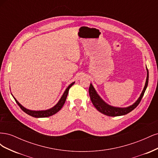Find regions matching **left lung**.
Masks as SVG:
<instances>
[{"label": "left lung", "instance_id": "obj_1", "mask_svg": "<svg viewBox=\"0 0 158 158\" xmlns=\"http://www.w3.org/2000/svg\"><path fill=\"white\" fill-rule=\"evenodd\" d=\"M147 72L148 73H147V78H146L145 86L144 88V89L142 90V92L140 95V98H138V99L135 103L128 107H125V108L115 107L107 104L106 102L103 101L101 98L99 96L97 92H95V90L93 87L92 84H90L89 88V94L91 101H92L94 107L98 109V111H99L100 113H102L104 114H106V115H107L109 117L121 116L130 113L131 111H132L133 109H135L138 106V104L140 103L143 95L144 94V92L148 86V78H149V74H148V69H147Z\"/></svg>", "mask_w": 158, "mask_h": 158}]
</instances>
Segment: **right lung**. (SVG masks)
I'll return each instance as SVG.
<instances>
[{
	"instance_id": "1",
	"label": "right lung",
	"mask_w": 158,
	"mask_h": 158,
	"mask_svg": "<svg viewBox=\"0 0 158 158\" xmlns=\"http://www.w3.org/2000/svg\"><path fill=\"white\" fill-rule=\"evenodd\" d=\"M74 84V82H73L72 84H70L69 85V87L66 89L63 95V96L61 97L60 99L59 100V102L57 103V104L56 105V106H55L53 107H52L51 109L45 110V111H31V110L27 109L25 107H23L22 106V105L20 103H19L15 98H14V97L13 98H14V99H15L16 103L18 105L19 107L21 108V109L22 110V111H24L27 114H29V115H30L31 117H35V118L48 117L53 115V114H55V113H56L59 111H60V110L61 109V108L63 107V106H64V104L65 103L66 97H67V95H68L69 89L72 87V85H73Z\"/></svg>"
}]
</instances>
